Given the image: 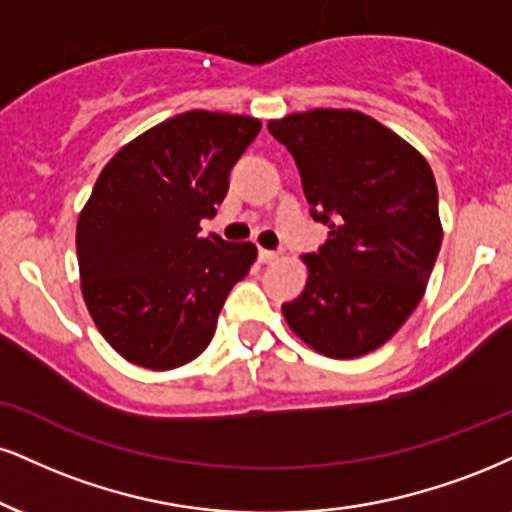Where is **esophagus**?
I'll return each mask as SVG.
<instances>
[{
    "instance_id": "34e87169",
    "label": "esophagus",
    "mask_w": 512,
    "mask_h": 512,
    "mask_svg": "<svg viewBox=\"0 0 512 512\" xmlns=\"http://www.w3.org/2000/svg\"><path fill=\"white\" fill-rule=\"evenodd\" d=\"M257 260H260L262 264H269V262L279 260V252H276V250H264V248H260V252H257Z\"/></svg>"
}]
</instances>
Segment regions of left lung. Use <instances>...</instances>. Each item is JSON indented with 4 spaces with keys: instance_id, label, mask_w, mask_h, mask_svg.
I'll return each instance as SVG.
<instances>
[{
    "instance_id": "left-lung-1",
    "label": "left lung",
    "mask_w": 512,
    "mask_h": 512,
    "mask_svg": "<svg viewBox=\"0 0 512 512\" xmlns=\"http://www.w3.org/2000/svg\"><path fill=\"white\" fill-rule=\"evenodd\" d=\"M298 164L326 240L307 252V283L283 317L307 346L357 357L384 346L422 300L441 248L439 193L427 159L350 109L269 121Z\"/></svg>"
}]
</instances>
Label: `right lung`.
<instances>
[{"label":"right lung","instance_id":"add662e5","mask_svg":"<svg viewBox=\"0 0 512 512\" xmlns=\"http://www.w3.org/2000/svg\"><path fill=\"white\" fill-rule=\"evenodd\" d=\"M260 128L193 109L121 147L97 178L76 231L80 288L97 329L133 365L195 360L250 272L255 245L200 238V221L217 214Z\"/></svg>","mask_w":512,"mask_h":512}]
</instances>
